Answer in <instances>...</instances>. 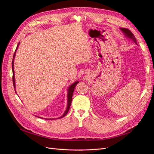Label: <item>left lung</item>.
<instances>
[{
	"mask_svg": "<svg viewBox=\"0 0 154 154\" xmlns=\"http://www.w3.org/2000/svg\"><path fill=\"white\" fill-rule=\"evenodd\" d=\"M120 29H121V31L123 32V33L124 34V35L126 37H127V38H128L130 40H132L135 44H136V45H137L136 38H135L134 35H133V33H132L131 31H130L129 29H126V28H120Z\"/></svg>",
	"mask_w": 154,
	"mask_h": 154,
	"instance_id": "left-lung-1",
	"label": "left lung"
}]
</instances>
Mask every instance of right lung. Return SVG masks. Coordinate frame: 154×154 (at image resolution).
Masks as SVG:
<instances>
[{
	"instance_id": "obj_1",
	"label": "right lung",
	"mask_w": 154,
	"mask_h": 154,
	"mask_svg": "<svg viewBox=\"0 0 154 154\" xmlns=\"http://www.w3.org/2000/svg\"><path fill=\"white\" fill-rule=\"evenodd\" d=\"M20 44V42L18 43V44L17 45V47L16 48V50H15V53H14L13 54V61H12V71H13V86H14V88H16V87H15V71H14V59H15V54H16V52H17V50L18 49V45ZM79 83L78 81H76L75 82H74L73 83H72V84L70 85L69 87H68V89H67V109L66 110V111H65V112L63 114V115L62 116H60V118H57L56 119H60V118H62L63 117H64L65 116H66L68 111L69 110V108H70V106H71V101H72V94H73V92L74 91V88H75L76 85L78 84V83ZM15 92H16V90L15 89ZM17 94V92H16ZM38 118H42V119H46V118H41V117H39V116H37ZM54 119V118H52V119Z\"/></svg>"
}]
</instances>
